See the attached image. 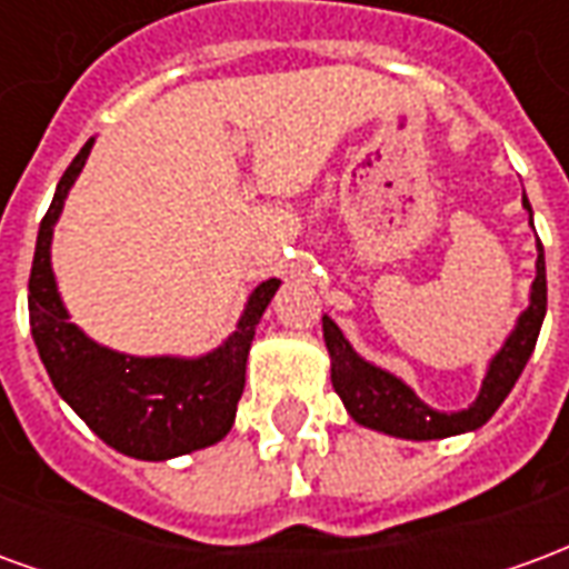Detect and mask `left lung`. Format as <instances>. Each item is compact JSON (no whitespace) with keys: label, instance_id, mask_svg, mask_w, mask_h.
I'll return each mask as SVG.
<instances>
[{"label":"left lung","instance_id":"obj_1","mask_svg":"<svg viewBox=\"0 0 569 569\" xmlns=\"http://www.w3.org/2000/svg\"><path fill=\"white\" fill-rule=\"evenodd\" d=\"M521 203L530 212V224H533V210H530L527 194L521 198ZM542 320H546V252L537 240V277L530 283V301L518 313L515 329L506 335L500 350L490 357L476 402L460 411L429 408L402 378H396L393 371L359 357L345 332L335 326L332 317H322V338H326V350L332 359L335 393L341 396L347 415L357 420L359 427H369L383 436H396V439L429 441L472 432L493 418V411L502 406V399L512 393L515 381L521 378L527 359L537 347Z\"/></svg>","mask_w":569,"mask_h":569}]
</instances>
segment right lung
<instances>
[{
	"mask_svg": "<svg viewBox=\"0 0 569 569\" xmlns=\"http://www.w3.org/2000/svg\"><path fill=\"white\" fill-rule=\"evenodd\" d=\"M91 149L93 140H88L72 158L39 224L27 296L32 341L60 399L109 448L137 460H173L210 448L234 427L237 402L247 381L249 347L280 280L271 277L249 292L234 332L210 353L130 357L97 345L69 320L51 268L54 224Z\"/></svg>",
	"mask_w": 569,
	"mask_h": 569,
	"instance_id": "1",
	"label": "right lung"
}]
</instances>
